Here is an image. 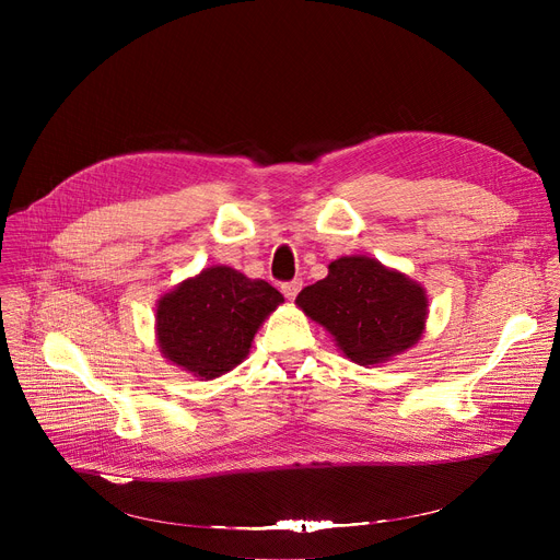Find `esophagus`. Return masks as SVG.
I'll return each instance as SVG.
<instances>
[{
  "instance_id": "1",
  "label": "esophagus",
  "mask_w": 560,
  "mask_h": 560,
  "mask_svg": "<svg viewBox=\"0 0 560 560\" xmlns=\"http://www.w3.org/2000/svg\"><path fill=\"white\" fill-rule=\"evenodd\" d=\"M300 290H302V281H300V279H292V281L281 283V292H283V295H285L288 300H295Z\"/></svg>"
}]
</instances>
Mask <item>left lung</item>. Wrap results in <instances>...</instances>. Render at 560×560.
Instances as JSON below:
<instances>
[{"mask_svg":"<svg viewBox=\"0 0 560 560\" xmlns=\"http://www.w3.org/2000/svg\"><path fill=\"white\" fill-rule=\"evenodd\" d=\"M298 306L361 365L384 363L416 345L427 319L424 288L365 256L334 260L327 279L300 292Z\"/></svg>","mask_w":560,"mask_h":560,"instance_id":"obj_1","label":"left lung"}]
</instances>
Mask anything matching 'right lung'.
<instances>
[{"label": "right lung", "mask_w": 560, "mask_h": 560, "mask_svg": "<svg viewBox=\"0 0 560 560\" xmlns=\"http://www.w3.org/2000/svg\"><path fill=\"white\" fill-rule=\"evenodd\" d=\"M281 292L224 265L206 268L159 302L156 331L165 359L215 378L249 354L254 334L279 304Z\"/></svg>", "instance_id": "add662e5"}]
</instances>
